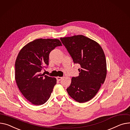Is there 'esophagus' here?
Wrapping results in <instances>:
<instances>
[{"label": "esophagus", "instance_id": "esophagus-1", "mask_svg": "<svg viewBox=\"0 0 130 130\" xmlns=\"http://www.w3.org/2000/svg\"><path fill=\"white\" fill-rule=\"evenodd\" d=\"M63 78V77H56V79H57V80H58V81H60V80H62V79Z\"/></svg>", "mask_w": 130, "mask_h": 130}]
</instances>
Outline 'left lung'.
I'll list each match as a JSON object with an SVG mask.
<instances>
[{"label":"left lung","instance_id":"1","mask_svg":"<svg viewBox=\"0 0 130 130\" xmlns=\"http://www.w3.org/2000/svg\"><path fill=\"white\" fill-rule=\"evenodd\" d=\"M75 64H79V74L72 78L67 88L76 101L87 102L97 94L107 75L105 55L97 42L83 35L60 38Z\"/></svg>","mask_w":130,"mask_h":130}]
</instances>
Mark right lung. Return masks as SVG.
<instances>
[{"label": "right lung", "instance_id": "add662e5", "mask_svg": "<svg viewBox=\"0 0 130 130\" xmlns=\"http://www.w3.org/2000/svg\"><path fill=\"white\" fill-rule=\"evenodd\" d=\"M62 46L58 39H39L25 45L15 63V79L23 96L32 104L45 103L51 96L56 79L41 73L48 65L49 54L56 47Z\"/></svg>", "mask_w": 130, "mask_h": 130}]
</instances>
